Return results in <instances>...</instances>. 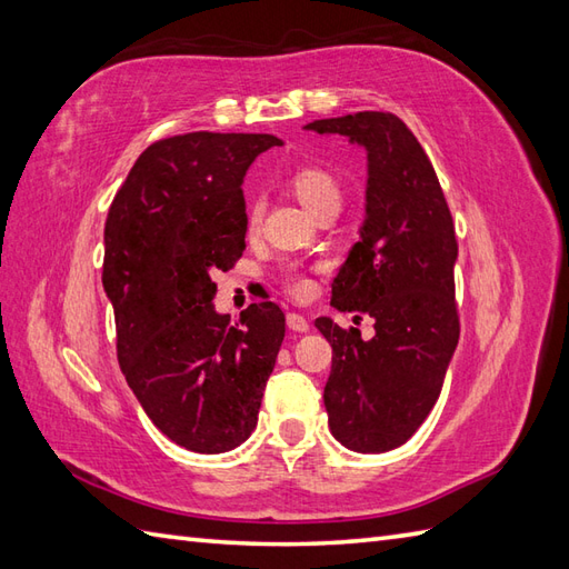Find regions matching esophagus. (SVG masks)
I'll return each instance as SVG.
<instances>
[{"label":"esophagus","instance_id":"obj_1","mask_svg":"<svg viewBox=\"0 0 569 569\" xmlns=\"http://www.w3.org/2000/svg\"><path fill=\"white\" fill-rule=\"evenodd\" d=\"M286 320H288V327L293 329V332H308V329H310V322L300 312H288Z\"/></svg>","mask_w":569,"mask_h":569}]
</instances>
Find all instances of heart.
Returning <instances> with one entry per match:
<instances>
[{"instance_id":"b5f03b06","label":"heart","mask_w":569,"mask_h":569,"mask_svg":"<svg viewBox=\"0 0 569 569\" xmlns=\"http://www.w3.org/2000/svg\"><path fill=\"white\" fill-rule=\"evenodd\" d=\"M290 183H293V191L298 193L300 201L312 210V213H320L322 208L332 206V203H341L339 181L322 167H300V169H296L293 177H290ZM261 213H263V203L259 201V198H254V201L249 203V210H247V218H249V224H252V228H254V224H259ZM290 288H293L298 296H306L310 290V281L306 279V276L293 273V276H290Z\"/></svg>"}]
</instances>
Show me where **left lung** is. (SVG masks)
Listing matches in <instances>:
<instances>
[{
  "instance_id": "left-lung-1",
  "label": "left lung",
  "mask_w": 569,
  "mask_h": 569,
  "mask_svg": "<svg viewBox=\"0 0 569 569\" xmlns=\"http://www.w3.org/2000/svg\"><path fill=\"white\" fill-rule=\"evenodd\" d=\"M368 152L361 240L332 283V306L371 315L376 337L329 317L315 327L332 345L325 407L335 439L359 453L402 446L443 388L460 322L451 210L429 157L398 116L359 111L306 126Z\"/></svg>"
}]
</instances>
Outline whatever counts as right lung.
Masks as SVG:
<instances>
[{
  "label": "right lung",
  "mask_w": 569,
  "mask_h": 569,
  "mask_svg": "<svg viewBox=\"0 0 569 569\" xmlns=\"http://www.w3.org/2000/svg\"><path fill=\"white\" fill-rule=\"evenodd\" d=\"M267 133H198L152 142L118 189L103 228V290L118 363L144 415L193 453H224L257 427L286 335L276 302L240 322L213 308V271L244 252L249 164Z\"/></svg>",
  "instance_id": "add662e5"
}]
</instances>
